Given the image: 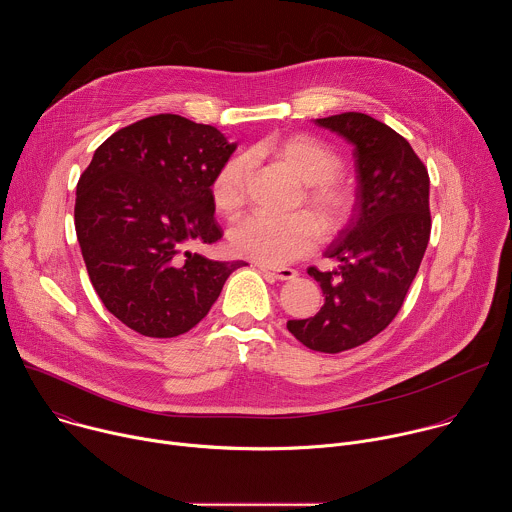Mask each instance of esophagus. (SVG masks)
Wrapping results in <instances>:
<instances>
[{
  "label": "esophagus",
  "instance_id": "esophagus-1",
  "mask_svg": "<svg viewBox=\"0 0 512 512\" xmlns=\"http://www.w3.org/2000/svg\"><path fill=\"white\" fill-rule=\"evenodd\" d=\"M261 271L273 275L279 281H291V279L298 277V271L291 269V267H267V265H261Z\"/></svg>",
  "mask_w": 512,
  "mask_h": 512
}]
</instances>
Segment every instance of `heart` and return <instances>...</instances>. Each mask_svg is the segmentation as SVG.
Segmentation results:
<instances>
[{
    "mask_svg": "<svg viewBox=\"0 0 512 512\" xmlns=\"http://www.w3.org/2000/svg\"><path fill=\"white\" fill-rule=\"evenodd\" d=\"M259 150L281 162L306 186V204L318 214L328 229L346 223L352 210V196L336 180L342 160L326 143L310 135H285L269 139ZM251 162L247 156H233L216 170L210 182V198L216 210L235 214L247 200V180ZM320 241V225L308 212L269 214L253 212L229 229V245L239 257L257 261L267 267H279L306 257Z\"/></svg>",
    "mask_w": 512,
    "mask_h": 512,
    "instance_id": "b5f03b06",
    "label": "heart"
}]
</instances>
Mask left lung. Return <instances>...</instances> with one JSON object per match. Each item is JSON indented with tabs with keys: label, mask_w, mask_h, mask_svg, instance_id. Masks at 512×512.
Wrapping results in <instances>:
<instances>
[{
	"label": "left lung",
	"mask_w": 512,
	"mask_h": 512,
	"mask_svg": "<svg viewBox=\"0 0 512 512\" xmlns=\"http://www.w3.org/2000/svg\"><path fill=\"white\" fill-rule=\"evenodd\" d=\"M354 145L356 200L348 225L326 249L332 271L310 267L324 306L289 320L304 346L336 354L383 332L403 306L429 243V174L409 141L364 113L316 119Z\"/></svg>",
	"instance_id": "obj_1"
}]
</instances>
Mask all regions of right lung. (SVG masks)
Masks as SVG:
<instances>
[{"label":"right lung","mask_w":512,"mask_h":512,"mask_svg":"<svg viewBox=\"0 0 512 512\" xmlns=\"http://www.w3.org/2000/svg\"><path fill=\"white\" fill-rule=\"evenodd\" d=\"M237 143L212 125L160 113L107 137L77 184L75 229L105 308L150 338L194 328L243 261L188 251L223 237L210 182Z\"/></svg>","instance_id":"1"}]
</instances>
